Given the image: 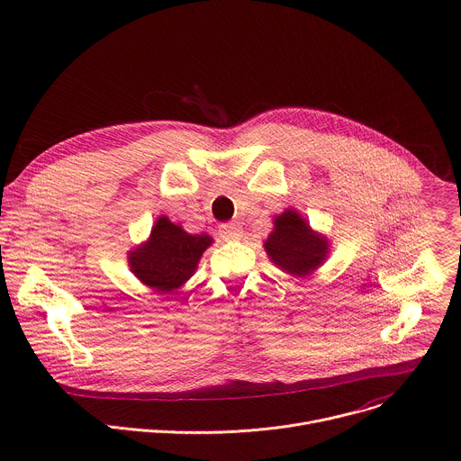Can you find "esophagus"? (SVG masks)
<instances>
[{"label":"esophagus","mask_w":461,"mask_h":461,"mask_svg":"<svg viewBox=\"0 0 461 461\" xmlns=\"http://www.w3.org/2000/svg\"><path fill=\"white\" fill-rule=\"evenodd\" d=\"M219 231H221V237H222L224 240H237V239H240V235H242V228H240L239 224H235V222H226V224H222Z\"/></svg>","instance_id":"esophagus-1"}]
</instances>
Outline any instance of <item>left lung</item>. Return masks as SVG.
Instances as JSON below:
<instances>
[{
	"label": "left lung",
	"instance_id": "1",
	"mask_svg": "<svg viewBox=\"0 0 461 461\" xmlns=\"http://www.w3.org/2000/svg\"><path fill=\"white\" fill-rule=\"evenodd\" d=\"M262 246L277 268L299 279L312 276L330 253L326 235L312 230L295 208L276 215L274 230Z\"/></svg>",
	"mask_w": 461,
	"mask_h": 461
}]
</instances>
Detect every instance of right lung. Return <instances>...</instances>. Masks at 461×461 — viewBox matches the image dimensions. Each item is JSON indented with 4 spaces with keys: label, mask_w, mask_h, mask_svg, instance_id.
Instances as JSON below:
<instances>
[{
    "label": "right lung",
    "mask_w": 461,
    "mask_h": 461,
    "mask_svg": "<svg viewBox=\"0 0 461 461\" xmlns=\"http://www.w3.org/2000/svg\"><path fill=\"white\" fill-rule=\"evenodd\" d=\"M212 244L208 233L191 235L167 217H158L148 240L129 251L127 262L144 286L157 294H175L193 277Z\"/></svg>",
    "instance_id": "add662e5"
}]
</instances>
